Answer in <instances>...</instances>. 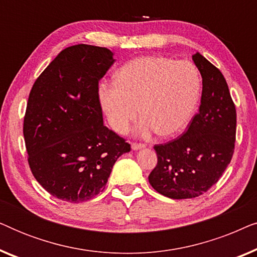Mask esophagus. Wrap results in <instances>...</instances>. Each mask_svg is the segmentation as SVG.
Wrapping results in <instances>:
<instances>
[{
	"label": "esophagus",
	"mask_w": 257,
	"mask_h": 257,
	"mask_svg": "<svg viewBox=\"0 0 257 257\" xmlns=\"http://www.w3.org/2000/svg\"><path fill=\"white\" fill-rule=\"evenodd\" d=\"M145 147V145L142 143H132V150H140V149H144Z\"/></svg>",
	"instance_id": "obj_1"
}]
</instances>
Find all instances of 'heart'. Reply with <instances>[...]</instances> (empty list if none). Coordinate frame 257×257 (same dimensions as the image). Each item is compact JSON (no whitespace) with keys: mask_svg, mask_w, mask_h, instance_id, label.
Instances as JSON below:
<instances>
[{"mask_svg":"<svg viewBox=\"0 0 257 257\" xmlns=\"http://www.w3.org/2000/svg\"><path fill=\"white\" fill-rule=\"evenodd\" d=\"M201 78L188 61L163 56H144L118 70L115 82L99 85V99L108 124L118 133H126L139 114L144 119L138 133L157 131L170 137L181 132L198 105Z\"/></svg>","mask_w":257,"mask_h":257,"instance_id":"1","label":"heart"}]
</instances>
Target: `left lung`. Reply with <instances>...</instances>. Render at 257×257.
Listing matches in <instances>:
<instances>
[{
  "label": "left lung",
  "instance_id": "1",
  "mask_svg": "<svg viewBox=\"0 0 257 257\" xmlns=\"http://www.w3.org/2000/svg\"><path fill=\"white\" fill-rule=\"evenodd\" d=\"M192 57L202 77L199 112L181 136L154 145L158 163L149 175L158 193L177 200L202 195L219 181L236 139V108L226 79L199 52Z\"/></svg>",
  "mask_w": 257,
  "mask_h": 257
}]
</instances>
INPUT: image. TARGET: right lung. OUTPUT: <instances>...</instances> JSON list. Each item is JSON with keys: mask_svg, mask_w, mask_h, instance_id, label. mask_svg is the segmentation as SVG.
<instances>
[{"mask_svg": "<svg viewBox=\"0 0 257 257\" xmlns=\"http://www.w3.org/2000/svg\"><path fill=\"white\" fill-rule=\"evenodd\" d=\"M114 63L106 48L64 49L35 80L23 121L31 173L45 191L78 203L104 191L131 145L103 124L99 84Z\"/></svg>", "mask_w": 257, "mask_h": 257, "instance_id": "right-lung-1", "label": "right lung"}]
</instances>
